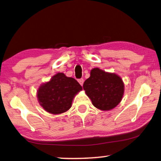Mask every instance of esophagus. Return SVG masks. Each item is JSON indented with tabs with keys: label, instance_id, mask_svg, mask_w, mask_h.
Segmentation results:
<instances>
[{
	"label": "esophagus",
	"instance_id": "esophagus-1",
	"mask_svg": "<svg viewBox=\"0 0 161 161\" xmlns=\"http://www.w3.org/2000/svg\"><path fill=\"white\" fill-rule=\"evenodd\" d=\"M78 83H80V86H83V83H84V80L83 79V78H80V79H79V80H78Z\"/></svg>",
	"mask_w": 161,
	"mask_h": 161
}]
</instances>
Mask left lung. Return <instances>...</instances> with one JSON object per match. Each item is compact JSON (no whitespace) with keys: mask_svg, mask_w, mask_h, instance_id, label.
Listing matches in <instances>:
<instances>
[{"mask_svg":"<svg viewBox=\"0 0 161 161\" xmlns=\"http://www.w3.org/2000/svg\"><path fill=\"white\" fill-rule=\"evenodd\" d=\"M83 90L94 107L102 111H109L121 102L125 88L118 75L94 68L90 71V78L84 82Z\"/></svg>","mask_w":161,"mask_h":161,"instance_id":"1","label":"left lung"}]
</instances>
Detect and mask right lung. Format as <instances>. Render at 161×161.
I'll return each mask as SVG.
<instances>
[{
	"label": "right lung",
	"mask_w": 161,
	"mask_h": 161,
	"mask_svg": "<svg viewBox=\"0 0 161 161\" xmlns=\"http://www.w3.org/2000/svg\"><path fill=\"white\" fill-rule=\"evenodd\" d=\"M83 90L76 80L57 73L51 79L41 84L37 91L39 104L51 114H61L71 107L74 97Z\"/></svg>",
	"instance_id": "obj_1"
}]
</instances>
